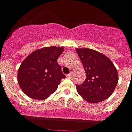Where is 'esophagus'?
I'll return each mask as SVG.
<instances>
[{"mask_svg": "<svg viewBox=\"0 0 132 132\" xmlns=\"http://www.w3.org/2000/svg\"><path fill=\"white\" fill-rule=\"evenodd\" d=\"M73 76V72H70L69 73V74H67V76L69 77V78H70V77H71Z\"/></svg>", "mask_w": 132, "mask_h": 132, "instance_id": "esophagus-1", "label": "esophagus"}]
</instances>
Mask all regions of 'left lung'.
<instances>
[{"label": "left lung", "mask_w": 132, "mask_h": 132, "mask_svg": "<svg viewBox=\"0 0 132 132\" xmlns=\"http://www.w3.org/2000/svg\"><path fill=\"white\" fill-rule=\"evenodd\" d=\"M86 71L85 81L76 86L82 98L88 103H98L111 96L118 83V73L107 56L90 48H76Z\"/></svg>", "instance_id": "obj_1"}]
</instances>
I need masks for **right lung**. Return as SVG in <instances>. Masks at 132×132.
Returning a JSON list of instances; mask_svg holds the SVG:
<instances>
[{
	"mask_svg": "<svg viewBox=\"0 0 132 132\" xmlns=\"http://www.w3.org/2000/svg\"><path fill=\"white\" fill-rule=\"evenodd\" d=\"M63 47L43 48L31 53L21 63L18 81L28 96L43 100L56 92L61 80L65 78L57 62Z\"/></svg>",
	"mask_w": 132,
	"mask_h": 132,
	"instance_id": "1",
	"label": "right lung"
}]
</instances>
